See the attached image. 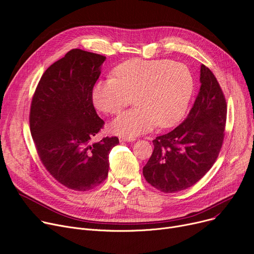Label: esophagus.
I'll list each match as a JSON object with an SVG mask.
<instances>
[{"label": "esophagus", "instance_id": "esophagus-1", "mask_svg": "<svg viewBox=\"0 0 254 254\" xmlns=\"http://www.w3.org/2000/svg\"><path fill=\"white\" fill-rule=\"evenodd\" d=\"M135 140V138L134 137H127V136H120V141L121 142H125V141H127V142H132V141H134Z\"/></svg>", "mask_w": 254, "mask_h": 254}]
</instances>
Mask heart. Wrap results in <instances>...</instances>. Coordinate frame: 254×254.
<instances>
[{"label":"heart","mask_w":254,"mask_h":254,"mask_svg":"<svg viewBox=\"0 0 254 254\" xmlns=\"http://www.w3.org/2000/svg\"><path fill=\"white\" fill-rule=\"evenodd\" d=\"M113 75L94 84L92 101L103 114L115 115L134 97L137 107L121 114L111 124L114 133L127 137L146 133L156 125H176L194 89L190 69L171 60H128L114 69Z\"/></svg>","instance_id":"obj_1"}]
</instances>
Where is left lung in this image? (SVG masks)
<instances>
[{
    "label": "left lung",
    "mask_w": 254,
    "mask_h": 254,
    "mask_svg": "<svg viewBox=\"0 0 254 254\" xmlns=\"http://www.w3.org/2000/svg\"><path fill=\"white\" fill-rule=\"evenodd\" d=\"M200 89L182 124L153 140L154 151L142 168L147 182L165 193L194 185L213 166L222 147L226 102L213 72L200 66Z\"/></svg>",
    "instance_id": "8db88e82"
}]
</instances>
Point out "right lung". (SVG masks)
Instances as JSON below:
<instances>
[{
    "label": "right lung",
    "instance_id": "add662e5",
    "mask_svg": "<svg viewBox=\"0 0 254 254\" xmlns=\"http://www.w3.org/2000/svg\"><path fill=\"white\" fill-rule=\"evenodd\" d=\"M105 57L72 50L43 73L33 96L30 128L40 160L59 183L87 191L108 174V155L118 137L92 139L103 127L92 89Z\"/></svg>",
    "mask_w": 254,
    "mask_h": 254
}]
</instances>
